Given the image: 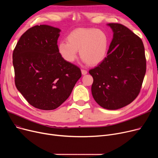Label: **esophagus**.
Here are the masks:
<instances>
[{
	"mask_svg": "<svg viewBox=\"0 0 158 158\" xmlns=\"http://www.w3.org/2000/svg\"><path fill=\"white\" fill-rule=\"evenodd\" d=\"M81 72H82V75H86V74H87V73H88V72H87L86 70H84V69H82V70H81Z\"/></svg>",
	"mask_w": 158,
	"mask_h": 158,
	"instance_id": "34e87169",
	"label": "esophagus"
}]
</instances>
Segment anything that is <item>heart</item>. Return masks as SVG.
Wrapping results in <instances>:
<instances>
[{
	"label": "heart",
	"instance_id": "heart-1",
	"mask_svg": "<svg viewBox=\"0 0 158 158\" xmlns=\"http://www.w3.org/2000/svg\"><path fill=\"white\" fill-rule=\"evenodd\" d=\"M66 42L58 44V51L63 59L72 63L76 60L77 51L82 60L90 65L101 63L106 57L108 38L101 30L94 28H78L66 38Z\"/></svg>",
	"mask_w": 158,
	"mask_h": 158
}]
</instances>
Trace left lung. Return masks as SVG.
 Instances as JSON below:
<instances>
[{
	"label": "left lung",
	"mask_w": 158,
	"mask_h": 158,
	"mask_svg": "<svg viewBox=\"0 0 158 158\" xmlns=\"http://www.w3.org/2000/svg\"><path fill=\"white\" fill-rule=\"evenodd\" d=\"M113 38L105 59L89 71L94 78L92 94L103 108L114 110L133 101L146 72L142 40L120 23H107Z\"/></svg>",
	"instance_id": "left-lung-1"
}]
</instances>
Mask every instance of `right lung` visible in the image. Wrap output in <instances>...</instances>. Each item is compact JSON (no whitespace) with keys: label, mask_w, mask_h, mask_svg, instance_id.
<instances>
[{"label":"right lung","mask_w":158,"mask_h":158,"mask_svg":"<svg viewBox=\"0 0 158 158\" xmlns=\"http://www.w3.org/2000/svg\"><path fill=\"white\" fill-rule=\"evenodd\" d=\"M61 30L47 25L29 29L13 51L16 88L33 107L53 110L70 95L81 77L80 69L66 61L58 51Z\"/></svg>","instance_id":"1"}]
</instances>
